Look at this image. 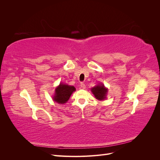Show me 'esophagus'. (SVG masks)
I'll list each match as a JSON object with an SVG mask.
<instances>
[{"label":"esophagus","mask_w":160,"mask_h":160,"mask_svg":"<svg viewBox=\"0 0 160 160\" xmlns=\"http://www.w3.org/2000/svg\"><path fill=\"white\" fill-rule=\"evenodd\" d=\"M80 87H81V88H82V89H85V85L83 83H81Z\"/></svg>","instance_id":"esophagus-1"}]
</instances>
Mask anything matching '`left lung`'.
Listing matches in <instances>:
<instances>
[{
	"label": "left lung",
	"instance_id": "8db88e82",
	"mask_svg": "<svg viewBox=\"0 0 160 160\" xmlns=\"http://www.w3.org/2000/svg\"><path fill=\"white\" fill-rule=\"evenodd\" d=\"M91 92L95 95V98L98 100H103L106 98V95L108 93V89L105 88L103 84H99L94 88H91Z\"/></svg>",
	"mask_w": 160,
	"mask_h": 160
}]
</instances>
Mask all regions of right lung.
I'll return each mask as SVG.
<instances>
[{"mask_svg": "<svg viewBox=\"0 0 160 160\" xmlns=\"http://www.w3.org/2000/svg\"><path fill=\"white\" fill-rule=\"evenodd\" d=\"M75 90L76 89L73 86L60 83L55 89L53 100L58 103L64 104L67 102L72 92L75 91Z\"/></svg>", "mask_w": 160, "mask_h": 160, "instance_id": "1", "label": "right lung"}]
</instances>
